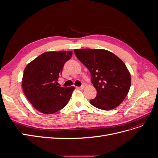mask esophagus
Segmentation results:
<instances>
[{
    "mask_svg": "<svg viewBox=\"0 0 158 158\" xmlns=\"http://www.w3.org/2000/svg\"><path fill=\"white\" fill-rule=\"evenodd\" d=\"M78 89H80V90H82L84 89V85H82V86H80V87H78L77 88Z\"/></svg>",
    "mask_w": 158,
    "mask_h": 158,
    "instance_id": "34e87169",
    "label": "esophagus"
}]
</instances>
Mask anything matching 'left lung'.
I'll use <instances>...</instances> for the list:
<instances>
[{"label":"left lung","instance_id":"obj_1","mask_svg":"<svg viewBox=\"0 0 158 158\" xmlns=\"http://www.w3.org/2000/svg\"><path fill=\"white\" fill-rule=\"evenodd\" d=\"M74 53L91 73L97 96L89 102L102 110L118 107L125 99L131 85V76L125 64L113 52L105 49H76Z\"/></svg>","mask_w":158,"mask_h":158}]
</instances>
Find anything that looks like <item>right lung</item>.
I'll list each match as a JSON object with an SVG mask.
<instances>
[{
    "label": "right lung",
    "mask_w": 158,
    "mask_h": 158,
    "mask_svg": "<svg viewBox=\"0 0 158 158\" xmlns=\"http://www.w3.org/2000/svg\"><path fill=\"white\" fill-rule=\"evenodd\" d=\"M73 51H48L31 61L23 71L22 88L32 106L44 114H52L64 107L74 86H59L57 81Z\"/></svg>",
    "instance_id": "right-lung-1"
}]
</instances>
